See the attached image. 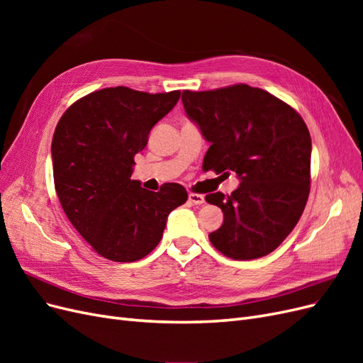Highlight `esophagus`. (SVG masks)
I'll list each match as a JSON object with an SVG mask.
<instances>
[{
    "label": "esophagus",
    "mask_w": 363,
    "mask_h": 363,
    "mask_svg": "<svg viewBox=\"0 0 363 363\" xmlns=\"http://www.w3.org/2000/svg\"><path fill=\"white\" fill-rule=\"evenodd\" d=\"M189 201H191L192 204H195V206H201V204L204 203V195L191 192V194H189Z\"/></svg>",
    "instance_id": "1"
}]
</instances>
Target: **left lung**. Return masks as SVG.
<instances>
[{
	"label": "left lung",
	"instance_id": "1",
	"mask_svg": "<svg viewBox=\"0 0 363 363\" xmlns=\"http://www.w3.org/2000/svg\"><path fill=\"white\" fill-rule=\"evenodd\" d=\"M184 112L211 142L204 171L240 183L230 195H206L221 207L224 223L208 235L212 245L235 260L276 250L298 223L311 192V133L296 111L248 84L215 91H183Z\"/></svg>",
	"mask_w": 363,
	"mask_h": 363
}]
</instances>
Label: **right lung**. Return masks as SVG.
Here are the masks:
<instances>
[{
	"label": "right lung",
	"instance_id": "add662e5",
	"mask_svg": "<svg viewBox=\"0 0 363 363\" xmlns=\"http://www.w3.org/2000/svg\"><path fill=\"white\" fill-rule=\"evenodd\" d=\"M180 91L148 94L106 87L77 100L52 136L54 186L71 224L98 255L135 262L157 247L168 215L188 200L179 183L159 192L131 180L150 130L172 111Z\"/></svg>",
	"mask_w": 363,
	"mask_h": 363
}]
</instances>
